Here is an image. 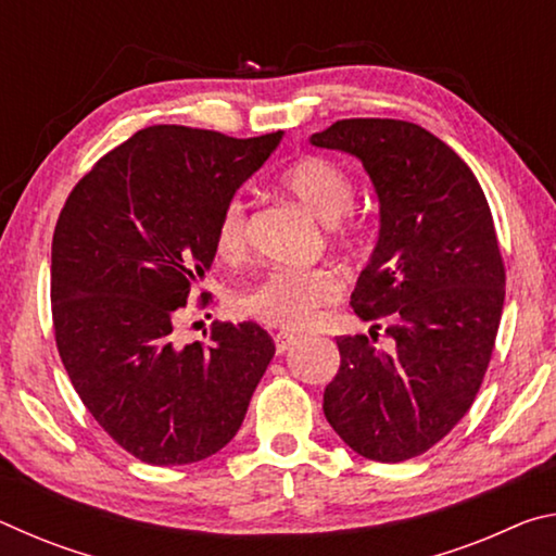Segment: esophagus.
<instances>
[{
  "label": "esophagus",
  "mask_w": 556,
  "mask_h": 556,
  "mask_svg": "<svg viewBox=\"0 0 556 556\" xmlns=\"http://www.w3.org/2000/svg\"><path fill=\"white\" fill-rule=\"evenodd\" d=\"M296 343V336H289V333H277L275 336V345H277V353H287L291 345Z\"/></svg>",
  "instance_id": "1"
}]
</instances>
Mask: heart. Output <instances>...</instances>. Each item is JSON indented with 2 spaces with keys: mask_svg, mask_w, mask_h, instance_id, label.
I'll return each instance as SVG.
<instances>
[{
  "mask_svg": "<svg viewBox=\"0 0 556 556\" xmlns=\"http://www.w3.org/2000/svg\"><path fill=\"white\" fill-rule=\"evenodd\" d=\"M281 186L301 208L328 225L333 240H355V223L345 220L355 193L343 168L321 156H304L281 174ZM215 252L223 262H240L248 255V215L240 199H232L220 213L218 228H215ZM338 294H341V281L331 269H277L244 289L235 304L240 314L260 324L301 331L316 324V318L326 306L333 304Z\"/></svg>",
  "mask_w": 556,
  "mask_h": 556,
  "instance_id": "1",
  "label": "heart"
}]
</instances>
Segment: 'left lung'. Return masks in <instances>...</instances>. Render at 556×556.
<instances>
[{
  "label": "left lung",
  "instance_id": "left-lung-1",
  "mask_svg": "<svg viewBox=\"0 0 556 556\" xmlns=\"http://www.w3.org/2000/svg\"><path fill=\"white\" fill-rule=\"evenodd\" d=\"M308 142L370 176L380 232L351 304L361 321L392 316L388 351L336 338L324 414L355 454L400 464L464 419L491 363L505 301L493 215L464 159L412 122L341 119Z\"/></svg>",
  "mask_w": 556,
  "mask_h": 556
}]
</instances>
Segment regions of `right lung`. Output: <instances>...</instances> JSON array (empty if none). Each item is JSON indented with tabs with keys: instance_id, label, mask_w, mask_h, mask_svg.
I'll return each mask as SVG.
<instances>
[{
	"instance_id": "1",
	"label": "right lung",
	"mask_w": 556,
	"mask_h": 556,
	"mask_svg": "<svg viewBox=\"0 0 556 556\" xmlns=\"http://www.w3.org/2000/svg\"><path fill=\"white\" fill-rule=\"evenodd\" d=\"M285 131L235 139L139 129L83 176L51 244L61 361L98 425L152 466L213 456L238 434L275 357L257 324H213L174 343V321L215 260V228Z\"/></svg>"
}]
</instances>
